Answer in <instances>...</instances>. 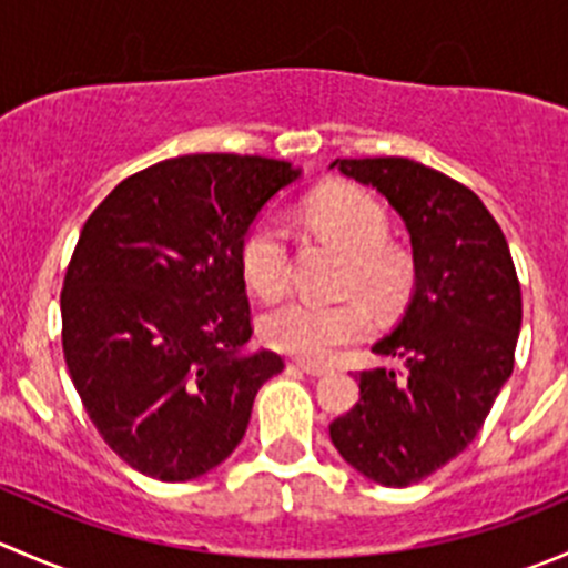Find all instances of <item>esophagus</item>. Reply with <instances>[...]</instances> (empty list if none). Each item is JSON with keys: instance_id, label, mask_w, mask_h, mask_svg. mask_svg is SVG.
Segmentation results:
<instances>
[{"instance_id": "34e87169", "label": "esophagus", "mask_w": 568, "mask_h": 568, "mask_svg": "<svg viewBox=\"0 0 568 568\" xmlns=\"http://www.w3.org/2000/svg\"><path fill=\"white\" fill-rule=\"evenodd\" d=\"M291 368H300V371H305V374H311V376H326L329 374V368H326V365H313V363H291Z\"/></svg>"}]
</instances>
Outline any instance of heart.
Returning <instances> with one entry per match:
<instances>
[{
	"label": "heart",
	"mask_w": 568,
	"mask_h": 568,
	"mask_svg": "<svg viewBox=\"0 0 568 568\" xmlns=\"http://www.w3.org/2000/svg\"><path fill=\"white\" fill-rule=\"evenodd\" d=\"M305 220L326 242L346 250L343 285L359 288L379 307L404 300L412 283L409 257L387 244V211L379 200L352 183L318 189L305 203ZM244 280L257 296L274 300L288 288L291 247L283 222L263 216L252 225L242 247ZM371 329V313L359 300H291L261 318V337L272 348L307 363L329 359L346 343Z\"/></svg>",
	"instance_id": "b5f03b06"
}]
</instances>
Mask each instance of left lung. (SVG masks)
I'll return each mask as SVG.
<instances>
[{
	"label": "left lung",
	"mask_w": 568,
	"mask_h": 568,
	"mask_svg": "<svg viewBox=\"0 0 568 568\" xmlns=\"http://www.w3.org/2000/svg\"><path fill=\"white\" fill-rule=\"evenodd\" d=\"M374 186L412 239L415 291L374 346L395 368L359 374V400L329 423L337 454L382 486H409L459 456L514 371L523 291L508 242L478 194L400 156L335 159Z\"/></svg>",
	"instance_id": "obj_1"
}]
</instances>
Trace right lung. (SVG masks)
Wrapping results in <instances>:
<instances>
[{"label": "right lung", "instance_id": "obj_1", "mask_svg": "<svg viewBox=\"0 0 568 568\" xmlns=\"http://www.w3.org/2000/svg\"><path fill=\"white\" fill-rule=\"evenodd\" d=\"M302 170L236 153L164 159L88 216L60 294L68 374L104 443L136 473L192 480L247 432L285 368L252 337L242 247Z\"/></svg>", "mask_w": 568, "mask_h": 568}]
</instances>
